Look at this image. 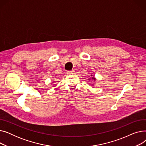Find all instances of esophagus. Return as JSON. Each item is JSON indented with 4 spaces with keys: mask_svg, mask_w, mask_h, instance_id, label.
Wrapping results in <instances>:
<instances>
[{
    "mask_svg": "<svg viewBox=\"0 0 146 146\" xmlns=\"http://www.w3.org/2000/svg\"><path fill=\"white\" fill-rule=\"evenodd\" d=\"M74 72V70H70V71H67V74H73Z\"/></svg>",
    "mask_w": 146,
    "mask_h": 146,
    "instance_id": "34e87169",
    "label": "esophagus"
}]
</instances>
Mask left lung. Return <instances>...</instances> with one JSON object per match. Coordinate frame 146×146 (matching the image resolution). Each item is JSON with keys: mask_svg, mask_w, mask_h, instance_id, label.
Segmentation results:
<instances>
[{"mask_svg": "<svg viewBox=\"0 0 146 146\" xmlns=\"http://www.w3.org/2000/svg\"><path fill=\"white\" fill-rule=\"evenodd\" d=\"M92 79H94L95 80V78H92Z\"/></svg>", "mask_w": 146, "mask_h": 146, "instance_id": "1", "label": "left lung"}]
</instances>
